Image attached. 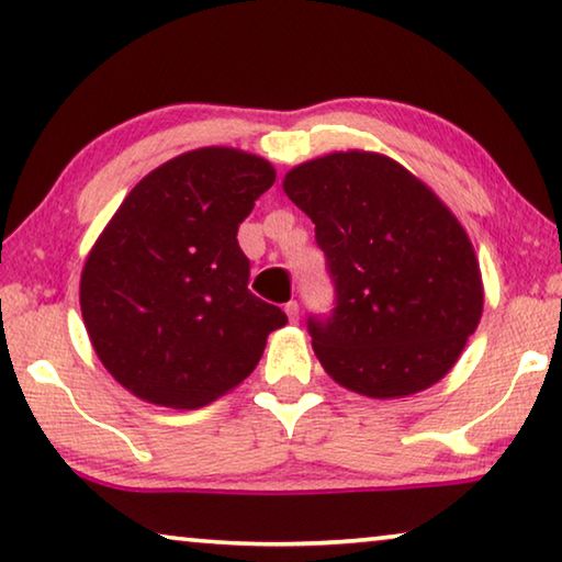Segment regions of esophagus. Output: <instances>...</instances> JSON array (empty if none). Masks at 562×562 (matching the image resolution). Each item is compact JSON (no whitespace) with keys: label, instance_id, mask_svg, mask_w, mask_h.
Returning a JSON list of instances; mask_svg holds the SVG:
<instances>
[{"label":"esophagus","instance_id":"1","mask_svg":"<svg viewBox=\"0 0 562 562\" xmlns=\"http://www.w3.org/2000/svg\"><path fill=\"white\" fill-rule=\"evenodd\" d=\"M284 312H288L290 322H297V319H300V304L294 302V300H290L288 304H284Z\"/></svg>","mask_w":562,"mask_h":562}]
</instances>
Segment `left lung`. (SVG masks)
I'll list each match as a JSON object with an SVG mask.
<instances>
[{
    "instance_id": "1",
    "label": "left lung",
    "mask_w": 562,
    "mask_h": 562,
    "mask_svg": "<svg viewBox=\"0 0 562 562\" xmlns=\"http://www.w3.org/2000/svg\"><path fill=\"white\" fill-rule=\"evenodd\" d=\"M315 223L335 310L312 349L337 384L372 398L424 392L461 357L483 312L469 235L429 186L369 150L307 160L282 180Z\"/></svg>"
}]
</instances>
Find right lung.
Masks as SVG:
<instances>
[{"mask_svg": "<svg viewBox=\"0 0 562 562\" xmlns=\"http://www.w3.org/2000/svg\"><path fill=\"white\" fill-rule=\"evenodd\" d=\"M274 183L268 160L198 148L140 180L91 247L81 315L101 364L144 402L198 408L258 367L288 315L247 290L237 227Z\"/></svg>", "mask_w": 562, "mask_h": 562, "instance_id": "right-lung-1", "label": "right lung"}]
</instances>
